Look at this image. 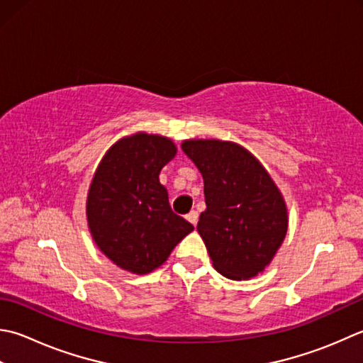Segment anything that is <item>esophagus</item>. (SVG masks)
<instances>
[{"label":"esophagus","mask_w":363,"mask_h":363,"mask_svg":"<svg viewBox=\"0 0 363 363\" xmlns=\"http://www.w3.org/2000/svg\"><path fill=\"white\" fill-rule=\"evenodd\" d=\"M186 218L189 220V222L194 225V226H196V222H198V212L196 211H190L189 214L186 216Z\"/></svg>","instance_id":"obj_1"}]
</instances>
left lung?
<instances>
[{"instance_id":"obj_1","label":"left lung","mask_w":363,"mask_h":363,"mask_svg":"<svg viewBox=\"0 0 363 363\" xmlns=\"http://www.w3.org/2000/svg\"><path fill=\"white\" fill-rule=\"evenodd\" d=\"M181 146L204 181L206 211L196 230L212 266L231 280L262 274L288 231L280 189L262 163L234 141L194 138Z\"/></svg>"}]
</instances>
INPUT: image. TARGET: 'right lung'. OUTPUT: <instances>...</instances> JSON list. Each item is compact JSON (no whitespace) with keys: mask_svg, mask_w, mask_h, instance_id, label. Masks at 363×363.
Here are the masks:
<instances>
[{"mask_svg":"<svg viewBox=\"0 0 363 363\" xmlns=\"http://www.w3.org/2000/svg\"><path fill=\"white\" fill-rule=\"evenodd\" d=\"M176 152L172 138L137 132L111 145L92 176L86 198L89 233L99 250L127 272L155 271L194 231L169 208L168 191L159 181Z\"/></svg>","mask_w":363,"mask_h":363,"instance_id":"1","label":"right lung"}]
</instances>
